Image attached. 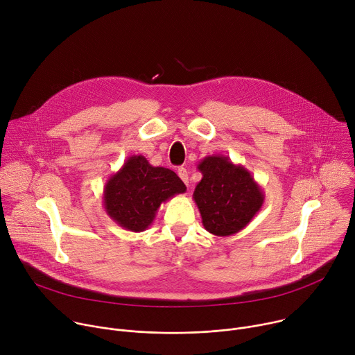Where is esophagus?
I'll list each match as a JSON object with an SVG mask.
<instances>
[{"label":"esophagus","mask_w":355,"mask_h":355,"mask_svg":"<svg viewBox=\"0 0 355 355\" xmlns=\"http://www.w3.org/2000/svg\"><path fill=\"white\" fill-rule=\"evenodd\" d=\"M177 174H178V177L188 185V170L185 168V167H180L178 170H177Z\"/></svg>","instance_id":"34e87169"}]
</instances>
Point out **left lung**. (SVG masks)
Returning a JSON list of instances; mask_svg holds the SVG:
<instances>
[{"mask_svg": "<svg viewBox=\"0 0 355 355\" xmlns=\"http://www.w3.org/2000/svg\"><path fill=\"white\" fill-rule=\"evenodd\" d=\"M198 170L202 180L193 191L202 225L219 237L243 230L264 204V192L251 173L226 156H208Z\"/></svg>", "mask_w": 355, "mask_h": 355, "instance_id": "left-lung-1", "label": "left lung"}]
</instances>
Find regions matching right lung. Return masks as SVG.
Wrapping results in <instances>:
<instances>
[{
	"instance_id": "1",
	"label": "right lung",
	"mask_w": 355,
	"mask_h": 355,
	"mask_svg": "<svg viewBox=\"0 0 355 355\" xmlns=\"http://www.w3.org/2000/svg\"><path fill=\"white\" fill-rule=\"evenodd\" d=\"M187 187L164 167H153L144 156H130L104 188V208L121 227L143 232L153 223L162 204Z\"/></svg>"
}]
</instances>
